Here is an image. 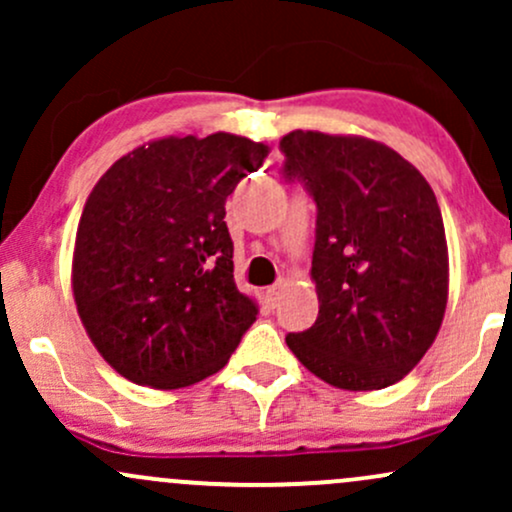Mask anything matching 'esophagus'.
<instances>
[{
  "label": "esophagus",
  "instance_id": "34e87169",
  "mask_svg": "<svg viewBox=\"0 0 512 512\" xmlns=\"http://www.w3.org/2000/svg\"><path fill=\"white\" fill-rule=\"evenodd\" d=\"M284 281H276V284L274 286H269V289H267V298H269V303H272V305H276V303H279V296H281V291H284Z\"/></svg>",
  "mask_w": 512,
  "mask_h": 512
}]
</instances>
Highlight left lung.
<instances>
[{
    "label": "left lung",
    "instance_id": "left-lung-1",
    "mask_svg": "<svg viewBox=\"0 0 512 512\" xmlns=\"http://www.w3.org/2000/svg\"><path fill=\"white\" fill-rule=\"evenodd\" d=\"M284 175L317 204L310 276L320 313L286 344L339 390H383L436 342L448 305V240L424 175L390 146L356 134L281 139Z\"/></svg>",
    "mask_w": 512,
    "mask_h": 512
}]
</instances>
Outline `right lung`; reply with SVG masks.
<instances>
[{
  "mask_svg": "<svg viewBox=\"0 0 512 512\" xmlns=\"http://www.w3.org/2000/svg\"><path fill=\"white\" fill-rule=\"evenodd\" d=\"M269 146L163 137L103 173L76 228L72 291L88 339L122 378L178 390L228 363L257 303L233 281L226 197Z\"/></svg>",
  "mask_w": 512,
  "mask_h": 512,
  "instance_id": "add662e5",
  "label": "right lung"
}]
</instances>
